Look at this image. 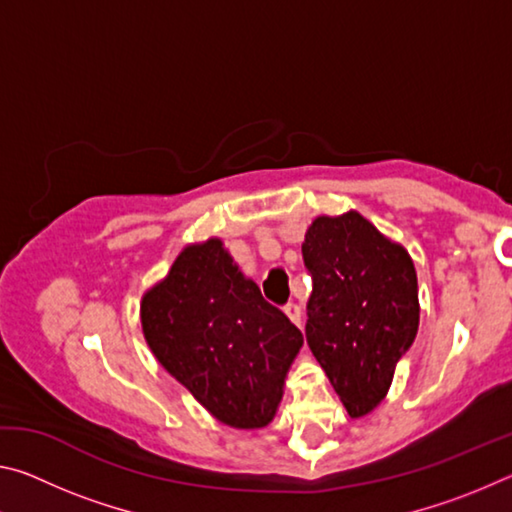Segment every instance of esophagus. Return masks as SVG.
Returning a JSON list of instances; mask_svg holds the SVG:
<instances>
[{"label":"esophagus","instance_id":"obj_1","mask_svg":"<svg viewBox=\"0 0 512 512\" xmlns=\"http://www.w3.org/2000/svg\"><path fill=\"white\" fill-rule=\"evenodd\" d=\"M284 314L289 316V320H291L293 325H298V327H300L302 314H300V307L296 305V302H287V305H284Z\"/></svg>","mask_w":512,"mask_h":512}]
</instances>
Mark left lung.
<instances>
[{"mask_svg":"<svg viewBox=\"0 0 512 512\" xmlns=\"http://www.w3.org/2000/svg\"><path fill=\"white\" fill-rule=\"evenodd\" d=\"M311 275L305 336L350 418L384 400L420 323L409 253L357 212L318 216L302 244Z\"/></svg>","mask_w":512,"mask_h":512,"instance_id":"8db88e82","label":"left lung"}]
</instances>
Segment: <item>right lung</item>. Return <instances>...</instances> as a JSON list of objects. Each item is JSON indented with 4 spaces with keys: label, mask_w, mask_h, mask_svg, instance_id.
Instances as JSON below:
<instances>
[{
    "label": "right lung",
    "mask_w": 512,
    "mask_h": 512,
    "mask_svg": "<svg viewBox=\"0 0 512 512\" xmlns=\"http://www.w3.org/2000/svg\"><path fill=\"white\" fill-rule=\"evenodd\" d=\"M149 348L214 418L273 420L302 332L232 264L219 239L189 246L142 300Z\"/></svg>",
    "instance_id": "obj_1"
}]
</instances>
